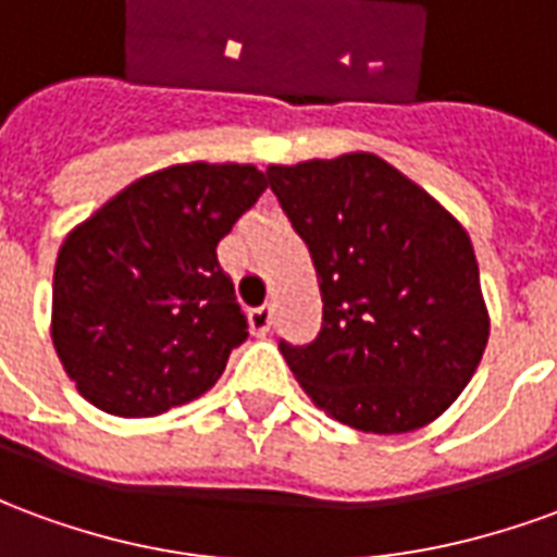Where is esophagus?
Segmentation results:
<instances>
[{
  "label": "esophagus",
  "mask_w": 557,
  "mask_h": 557,
  "mask_svg": "<svg viewBox=\"0 0 557 557\" xmlns=\"http://www.w3.org/2000/svg\"><path fill=\"white\" fill-rule=\"evenodd\" d=\"M250 331H253L256 337H265L268 331H271V319H274V307L271 304H262V307H253L250 310Z\"/></svg>",
  "instance_id": "34e87169"
}]
</instances>
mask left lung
Segmentation results:
<instances>
[{
    "mask_svg": "<svg viewBox=\"0 0 557 557\" xmlns=\"http://www.w3.org/2000/svg\"><path fill=\"white\" fill-rule=\"evenodd\" d=\"M313 259L322 331L280 343L327 418L373 435L426 426L478 370L490 310L462 223L370 151L268 166Z\"/></svg>",
    "mask_w": 557,
    "mask_h": 557,
    "instance_id": "8db88e82",
    "label": "left lung"
}]
</instances>
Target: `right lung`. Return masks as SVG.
<instances>
[{
    "instance_id": "right-lung-1",
    "label": "right lung",
    "mask_w": 557,
    "mask_h": 557,
    "mask_svg": "<svg viewBox=\"0 0 557 557\" xmlns=\"http://www.w3.org/2000/svg\"><path fill=\"white\" fill-rule=\"evenodd\" d=\"M268 187L250 163L143 175L67 232L53 274V346L91 406L154 418L202 397L247 319L218 244Z\"/></svg>"
}]
</instances>
